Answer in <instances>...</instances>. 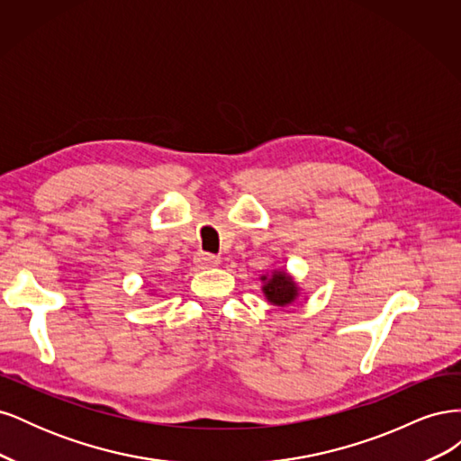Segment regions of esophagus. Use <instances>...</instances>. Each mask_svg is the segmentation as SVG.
<instances>
[{
  "label": "esophagus",
  "instance_id": "esophagus-1",
  "mask_svg": "<svg viewBox=\"0 0 461 461\" xmlns=\"http://www.w3.org/2000/svg\"><path fill=\"white\" fill-rule=\"evenodd\" d=\"M194 261H196L198 267L209 269V267H215V265H219L221 258L213 256V254H207V252H200V254H196V258H194Z\"/></svg>",
  "mask_w": 461,
  "mask_h": 461
}]
</instances>
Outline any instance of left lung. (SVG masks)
I'll use <instances>...</instances> for the list:
<instances>
[{
  "label": "left lung",
  "mask_w": 461,
  "mask_h": 461,
  "mask_svg": "<svg viewBox=\"0 0 461 461\" xmlns=\"http://www.w3.org/2000/svg\"><path fill=\"white\" fill-rule=\"evenodd\" d=\"M263 292L267 300L275 305H286L298 294L294 283H292V278L286 273H275L267 281V285L263 286Z\"/></svg>",
  "instance_id": "8db88e82"
}]
</instances>
